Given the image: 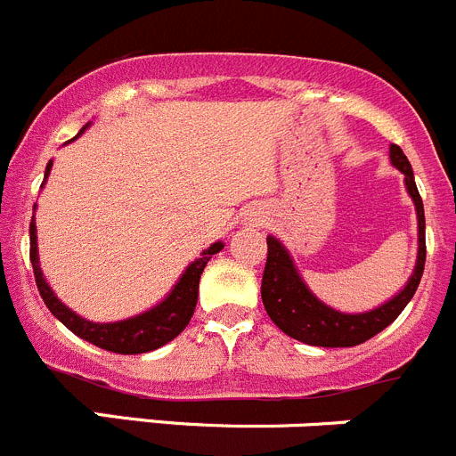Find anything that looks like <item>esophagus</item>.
<instances>
[{"label": "esophagus", "mask_w": 456, "mask_h": 456, "mask_svg": "<svg viewBox=\"0 0 456 456\" xmlns=\"http://www.w3.org/2000/svg\"><path fill=\"white\" fill-rule=\"evenodd\" d=\"M246 221H248V225H262V212L248 210L246 212Z\"/></svg>", "instance_id": "1"}]
</instances>
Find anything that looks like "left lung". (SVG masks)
<instances>
[{"label": "left lung", "mask_w": 456, "mask_h": 456, "mask_svg": "<svg viewBox=\"0 0 456 456\" xmlns=\"http://www.w3.org/2000/svg\"><path fill=\"white\" fill-rule=\"evenodd\" d=\"M389 158L391 165L404 174V187L411 196L416 219H419V256H416V266L409 275L407 285L398 294L391 296L387 303L378 305L375 310L354 312V314L334 310L316 298L314 291L305 285L287 246L278 237L269 235L266 237L269 256H266L265 275H262V303L271 321L282 332L289 334L291 339L303 341L307 346H321V348H350V346L364 344L370 337L382 332L387 325L394 323L419 289L425 269L423 199H420L419 187L413 181V169L403 149L391 144Z\"/></svg>", "instance_id": "8db88e82"}]
</instances>
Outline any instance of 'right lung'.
Instances as JSON below:
<instances>
[{"instance_id": "1", "label": "right lung", "mask_w": 456, "mask_h": 456, "mask_svg": "<svg viewBox=\"0 0 456 456\" xmlns=\"http://www.w3.org/2000/svg\"><path fill=\"white\" fill-rule=\"evenodd\" d=\"M90 126V122L81 128V133ZM78 133V135H81ZM77 135V137H78ZM74 137V140H77ZM53 162H47V169H45V183H47L49 171H52ZM36 210V206H33ZM28 235H31V265H33V275H36V285L40 296H43L45 305L49 307L53 316L65 325L67 330H72L77 337L90 341V344L99 346L103 350H110V353L119 354H140V353H151V350L160 348V346L169 344L171 339H176L178 334L185 330V325L190 323L191 314H194L196 300H199V280L206 265L210 262V257L215 253H219L224 248V241H215V244L208 246L200 257H196L183 275L178 278V282L174 285V289L165 296L158 305H153L151 310L142 312V314L131 316V319L124 321H112V323H94V321H87L83 316H78L77 312L69 310L56 294L49 287L47 278H45L43 269H40V257H37V231H36V219H31L28 225Z\"/></svg>"}]
</instances>
